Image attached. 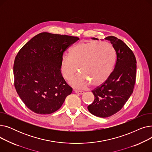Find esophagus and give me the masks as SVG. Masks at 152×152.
Masks as SVG:
<instances>
[{
	"label": "esophagus",
	"mask_w": 152,
	"mask_h": 152,
	"mask_svg": "<svg viewBox=\"0 0 152 152\" xmlns=\"http://www.w3.org/2000/svg\"><path fill=\"white\" fill-rule=\"evenodd\" d=\"M75 93L77 94H80V95H82L84 93V91H78V90H75Z\"/></svg>",
	"instance_id": "esophagus-1"
}]
</instances>
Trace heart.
I'll return each mask as SVG.
<instances>
[{
	"label": "heart",
	"mask_w": 152,
	"mask_h": 152,
	"mask_svg": "<svg viewBox=\"0 0 152 152\" xmlns=\"http://www.w3.org/2000/svg\"><path fill=\"white\" fill-rule=\"evenodd\" d=\"M115 61L113 45L105 41L81 42L70 50L69 56H63L60 68L63 77L77 89L85 88L90 83L98 86L104 83L112 72Z\"/></svg>",
	"instance_id": "1"
}]
</instances>
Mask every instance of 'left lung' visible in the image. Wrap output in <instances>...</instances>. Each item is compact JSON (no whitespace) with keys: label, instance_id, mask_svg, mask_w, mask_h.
<instances>
[{"label":"left lung","instance_id":"obj_1","mask_svg":"<svg viewBox=\"0 0 152 152\" xmlns=\"http://www.w3.org/2000/svg\"><path fill=\"white\" fill-rule=\"evenodd\" d=\"M105 39L116 51L115 66L107 80L92 90L95 99L87 107L91 113L101 118L111 116L123 107L133 92L137 68L133 52L123 41L112 36Z\"/></svg>","mask_w":152,"mask_h":152}]
</instances>
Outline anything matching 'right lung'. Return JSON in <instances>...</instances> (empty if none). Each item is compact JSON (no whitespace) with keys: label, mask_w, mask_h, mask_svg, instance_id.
Instances as JSON below:
<instances>
[{"label":"right lung","mask_w":152,"mask_h":152,"mask_svg":"<svg viewBox=\"0 0 152 152\" xmlns=\"http://www.w3.org/2000/svg\"><path fill=\"white\" fill-rule=\"evenodd\" d=\"M79 39L41 33L20 50L13 65L14 85L25 105L37 114L58 110L73 89L61 73L63 54Z\"/></svg>","instance_id":"right-lung-1"}]
</instances>
